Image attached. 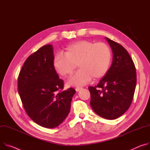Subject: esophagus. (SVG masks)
I'll use <instances>...</instances> for the list:
<instances>
[{
	"mask_svg": "<svg viewBox=\"0 0 150 150\" xmlns=\"http://www.w3.org/2000/svg\"><path fill=\"white\" fill-rule=\"evenodd\" d=\"M82 89V88H81V87H77V88H76V91H77V92H78V91H79L80 90H81Z\"/></svg>",
	"mask_w": 150,
	"mask_h": 150,
	"instance_id": "1",
	"label": "esophagus"
}]
</instances>
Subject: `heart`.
I'll use <instances>...</instances> for the list:
<instances>
[{
	"label": "heart",
	"instance_id": "b5f03b06",
	"mask_svg": "<svg viewBox=\"0 0 150 150\" xmlns=\"http://www.w3.org/2000/svg\"><path fill=\"white\" fill-rule=\"evenodd\" d=\"M64 55L58 53L54 59V68L61 76H70L77 65L80 68L68 81L70 86L85 85L92 77L101 78L108 71L111 61V51L108 45L85 40L67 46Z\"/></svg>",
	"mask_w": 150,
	"mask_h": 150
}]
</instances>
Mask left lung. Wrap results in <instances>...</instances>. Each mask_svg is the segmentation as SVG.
Segmentation results:
<instances>
[{
    "instance_id": "left-lung-1",
    "label": "left lung",
    "mask_w": 150,
    "mask_h": 150,
    "mask_svg": "<svg viewBox=\"0 0 150 150\" xmlns=\"http://www.w3.org/2000/svg\"><path fill=\"white\" fill-rule=\"evenodd\" d=\"M113 53L110 68L95 86L89 87L90 104L99 116L108 120L117 119L129 108L137 84L134 61L126 49L108 38Z\"/></svg>"
}]
</instances>
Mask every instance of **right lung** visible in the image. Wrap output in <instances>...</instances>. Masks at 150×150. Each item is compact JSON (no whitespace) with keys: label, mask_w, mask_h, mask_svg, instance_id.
I'll use <instances>...</instances> for the list:
<instances>
[{"label":"right lung","mask_w":150,"mask_h":150,"mask_svg":"<svg viewBox=\"0 0 150 150\" xmlns=\"http://www.w3.org/2000/svg\"><path fill=\"white\" fill-rule=\"evenodd\" d=\"M52 46L46 45L25 60L18 77V91L30 119L46 127L58 126L68 115L73 88L64 91V81L54 66Z\"/></svg>","instance_id":"1"}]
</instances>
